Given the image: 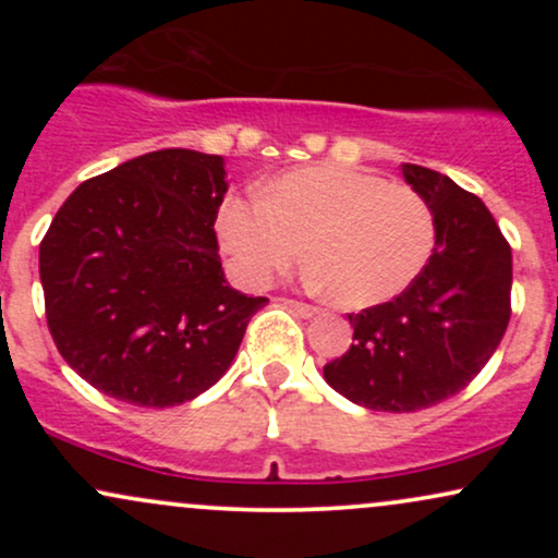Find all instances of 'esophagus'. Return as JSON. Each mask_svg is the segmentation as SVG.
<instances>
[{
	"label": "esophagus",
	"instance_id": "esophagus-1",
	"mask_svg": "<svg viewBox=\"0 0 558 558\" xmlns=\"http://www.w3.org/2000/svg\"><path fill=\"white\" fill-rule=\"evenodd\" d=\"M288 304H291L293 310H296L301 317H315L317 312H319L317 306H312V304H304V301H288Z\"/></svg>",
	"mask_w": 558,
	"mask_h": 558
}]
</instances>
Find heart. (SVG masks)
Masks as SVG:
<instances>
[{
  "label": "heart",
  "instance_id": "heart-1",
  "mask_svg": "<svg viewBox=\"0 0 558 558\" xmlns=\"http://www.w3.org/2000/svg\"><path fill=\"white\" fill-rule=\"evenodd\" d=\"M217 235L243 283L267 286L306 257L341 306L399 296L435 248V215L417 189L338 165L299 168L262 196L228 198Z\"/></svg>",
  "mask_w": 558,
  "mask_h": 558
}]
</instances>
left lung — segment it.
Masks as SVG:
<instances>
[{
  "label": "left lung",
  "instance_id": "1",
  "mask_svg": "<svg viewBox=\"0 0 558 558\" xmlns=\"http://www.w3.org/2000/svg\"><path fill=\"white\" fill-rule=\"evenodd\" d=\"M401 172L433 207V257L393 301L349 315L354 343L323 369L330 388L375 412H417L464 390L511 317V246L488 207L430 168Z\"/></svg>",
  "mask_w": 558,
  "mask_h": 558
}]
</instances>
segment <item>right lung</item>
Masks as SVG:
<instances>
[{"instance_id":"right-lung-1","label":"right lung","mask_w":558,"mask_h":558,"mask_svg":"<svg viewBox=\"0 0 558 558\" xmlns=\"http://www.w3.org/2000/svg\"><path fill=\"white\" fill-rule=\"evenodd\" d=\"M226 159L159 149L81 183L38 248L47 325L83 380L165 409L213 388L265 296L228 286L215 220Z\"/></svg>"}]
</instances>
